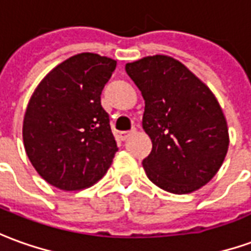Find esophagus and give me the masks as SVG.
I'll use <instances>...</instances> for the list:
<instances>
[{"label": "esophagus", "instance_id": "1", "mask_svg": "<svg viewBox=\"0 0 251 251\" xmlns=\"http://www.w3.org/2000/svg\"><path fill=\"white\" fill-rule=\"evenodd\" d=\"M134 129H133V130H127V131H121L120 133V137H121V140H124V141H125V140H127V138L130 137L131 134H134Z\"/></svg>", "mask_w": 251, "mask_h": 251}]
</instances>
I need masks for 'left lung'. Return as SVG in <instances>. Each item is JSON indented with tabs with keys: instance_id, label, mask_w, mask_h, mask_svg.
<instances>
[{
	"instance_id": "8db88e82",
	"label": "left lung",
	"mask_w": 251,
	"mask_h": 251,
	"mask_svg": "<svg viewBox=\"0 0 251 251\" xmlns=\"http://www.w3.org/2000/svg\"><path fill=\"white\" fill-rule=\"evenodd\" d=\"M141 91L143 127L152 151L143 160L152 183L174 194L205 186L223 164L228 126L209 87L178 59L156 54L126 64Z\"/></svg>"
}]
</instances>
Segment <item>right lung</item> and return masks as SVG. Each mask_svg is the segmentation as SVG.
<instances>
[{"label":"right lung","instance_id":"add662e5","mask_svg":"<svg viewBox=\"0 0 251 251\" xmlns=\"http://www.w3.org/2000/svg\"><path fill=\"white\" fill-rule=\"evenodd\" d=\"M115 66V59L99 54H76L35 88L24 114L23 141L47 183L76 192L107 173L118 147L100 94Z\"/></svg>","mask_w":251,"mask_h":251}]
</instances>
